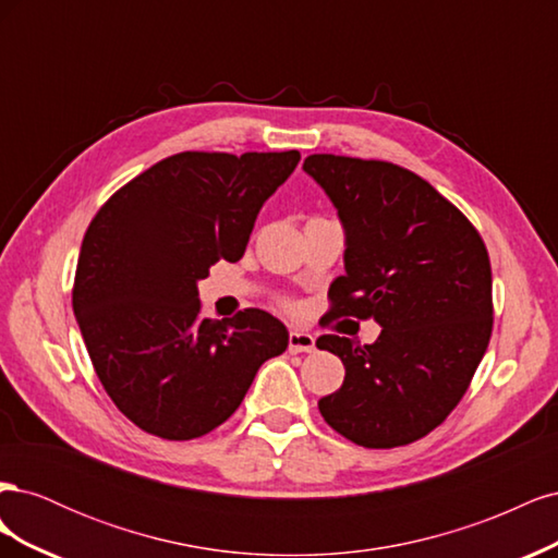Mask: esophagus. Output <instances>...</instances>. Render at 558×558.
<instances>
[{
  "instance_id": "obj_1",
  "label": "esophagus",
  "mask_w": 558,
  "mask_h": 558,
  "mask_svg": "<svg viewBox=\"0 0 558 558\" xmlns=\"http://www.w3.org/2000/svg\"><path fill=\"white\" fill-rule=\"evenodd\" d=\"M314 347V337L310 332H300V330H291L289 332V351L291 353H312Z\"/></svg>"
}]
</instances>
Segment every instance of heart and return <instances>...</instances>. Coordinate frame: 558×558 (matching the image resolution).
Returning <instances> with one entry per match:
<instances>
[{
    "mask_svg": "<svg viewBox=\"0 0 558 558\" xmlns=\"http://www.w3.org/2000/svg\"><path fill=\"white\" fill-rule=\"evenodd\" d=\"M283 307H286V310H291V302H289V300H283Z\"/></svg>",
    "mask_w": 558,
    "mask_h": 558,
    "instance_id": "1",
    "label": "heart"
}]
</instances>
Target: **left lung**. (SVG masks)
Segmentation results:
<instances>
[{"instance_id":"obj_1","label":"left lung","mask_w":558,"mask_h":558,"mask_svg":"<svg viewBox=\"0 0 558 558\" xmlns=\"http://www.w3.org/2000/svg\"><path fill=\"white\" fill-rule=\"evenodd\" d=\"M305 172L347 230V275L330 283L328 314L381 326L365 347L318 337L347 369L340 391L318 400L320 416L367 449L416 442L461 402L492 340L486 244L459 207L400 165L314 154Z\"/></svg>"}]
</instances>
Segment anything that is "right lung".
<instances>
[{"mask_svg": "<svg viewBox=\"0 0 558 558\" xmlns=\"http://www.w3.org/2000/svg\"><path fill=\"white\" fill-rule=\"evenodd\" d=\"M298 162V150H183L95 214L72 305L99 381L137 428L177 442L207 435L289 347L283 324L263 310L202 316L197 279L244 256L263 202Z\"/></svg>", "mask_w": 558, "mask_h": 558, "instance_id": "add662e5", "label": "right lung"}]
</instances>
